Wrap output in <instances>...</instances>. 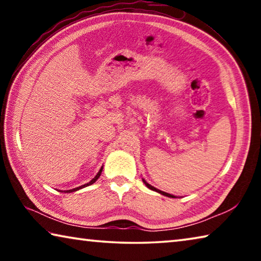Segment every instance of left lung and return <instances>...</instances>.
Listing matches in <instances>:
<instances>
[{"label":"left lung","mask_w":261,"mask_h":261,"mask_svg":"<svg viewBox=\"0 0 261 261\" xmlns=\"http://www.w3.org/2000/svg\"><path fill=\"white\" fill-rule=\"evenodd\" d=\"M143 182H144V184L146 185V187L149 189V190H153V191H155V192H158V193H160V194H162V196H166V197H169V198H177L176 196H174V194H170V193H167V192H165V191H161V190H159V189H156V188H154V187H152L151 184H148L146 180H145L144 178H143Z\"/></svg>","instance_id":"left-lung-1"}]
</instances>
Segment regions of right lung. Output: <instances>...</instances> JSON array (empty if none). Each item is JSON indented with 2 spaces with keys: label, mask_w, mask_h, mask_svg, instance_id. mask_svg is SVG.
I'll list each match as a JSON object with an SVG mask.
<instances>
[{
  "label": "right lung",
  "mask_w": 261,
  "mask_h": 261,
  "mask_svg": "<svg viewBox=\"0 0 261 261\" xmlns=\"http://www.w3.org/2000/svg\"><path fill=\"white\" fill-rule=\"evenodd\" d=\"M102 168H103V166L100 168V170L98 171V174H96L93 178H92L90 182L88 183H86V184H84V185H81V187H78V188H74V189H71V190H65V191H62V192H64V193H71V192H74V191H78V190H81V189H83V188H86V187H88V185H92L93 183H95L96 182V179H98L99 177H100V175H101V173H102Z\"/></svg>",
  "instance_id": "right-lung-1"
}]
</instances>
